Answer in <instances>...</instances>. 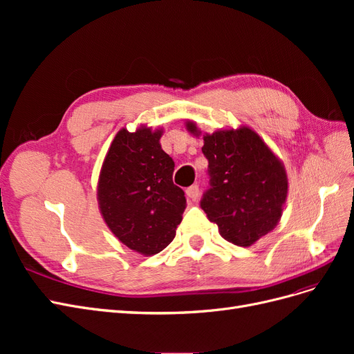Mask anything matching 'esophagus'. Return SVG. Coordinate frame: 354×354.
Instances as JSON below:
<instances>
[{"mask_svg": "<svg viewBox=\"0 0 354 354\" xmlns=\"http://www.w3.org/2000/svg\"><path fill=\"white\" fill-rule=\"evenodd\" d=\"M186 196L190 199V201H196L199 198V186L198 185H194L186 189Z\"/></svg>", "mask_w": 354, "mask_h": 354, "instance_id": "esophagus-1", "label": "esophagus"}]
</instances>
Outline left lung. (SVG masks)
<instances>
[{
  "instance_id": "obj_1",
  "label": "left lung",
  "mask_w": 354,
  "mask_h": 354,
  "mask_svg": "<svg viewBox=\"0 0 354 354\" xmlns=\"http://www.w3.org/2000/svg\"><path fill=\"white\" fill-rule=\"evenodd\" d=\"M186 130L203 138L211 187L201 202L221 236L251 246L281 221L288 198V174L282 159L252 128H218L202 133L195 121Z\"/></svg>"
}]
</instances>
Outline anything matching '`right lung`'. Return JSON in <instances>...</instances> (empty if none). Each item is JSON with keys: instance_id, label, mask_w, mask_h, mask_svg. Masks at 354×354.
<instances>
[{"instance_id": "obj_1", "label": "right lung", "mask_w": 354, "mask_h": 354, "mask_svg": "<svg viewBox=\"0 0 354 354\" xmlns=\"http://www.w3.org/2000/svg\"><path fill=\"white\" fill-rule=\"evenodd\" d=\"M164 128H121L106 152L97 202L106 226L134 252L151 257L176 238L186 209L185 192L173 183L174 160L160 147Z\"/></svg>"}]
</instances>
